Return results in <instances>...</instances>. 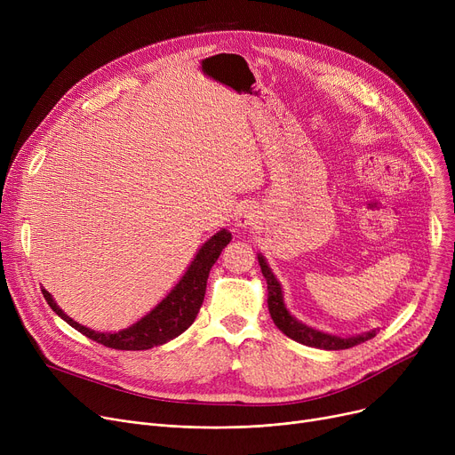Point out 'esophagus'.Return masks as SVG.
Wrapping results in <instances>:
<instances>
[{"label": "esophagus", "instance_id": "obj_1", "mask_svg": "<svg viewBox=\"0 0 455 455\" xmlns=\"http://www.w3.org/2000/svg\"><path fill=\"white\" fill-rule=\"evenodd\" d=\"M256 220H258L256 210L252 206H249V204L240 208V212H237V215H235V223H237V227H242V228H245L249 225H254Z\"/></svg>", "mask_w": 455, "mask_h": 455}]
</instances>
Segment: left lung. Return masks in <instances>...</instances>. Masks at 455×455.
<instances>
[{"mask_svg":"<svg viewBox=\"0 0 455 455\" xmlns=\"http://www.w3.org/2000/svg\"><path fill=\"white\" fill-rule=\"evenodd\" d=\"M261 273H264L266 280H267V306H269V314L271 319L275 321V324L278 326V330H282L285 336L307 345V347H315V348H324V350H343V348H350L360 343H365L367 339L374 338L376 331H369L363 333V336H355V338H338V336H330V333L319 331L309 328L302 323H299L288 309L283 306V297H282V288L278 280L275 278V275L271 273L269 266L266 264L264 256H258Z\"/></svg>","mask_w":455,"mask_h":455,"instance_id":"obj_1","label":"left lung"}]
</instances>
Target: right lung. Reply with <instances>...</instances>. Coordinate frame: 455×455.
<instances>
[{"instance_id":"add662e5","label":"right lung","mask_w":455,"mask_h":455,"mask_svg":"<svg viewBox=\"0 0 455 455\" xmlns=\"http://www.w3.org/2000/svg\"><path fill=\"white\" fill-rule=\"evenodd\" d=\"M230 240L232 235L227 230H221L215 235H212L210 240L199 249L197 256L194 258V261H191V266L188 267L180 282L175 285L173 291L167 295L151 314H148L136 324L122 331L101 333V331L90 330L86 326H81L79 323H76L62 312V309L57 306V302L53 300V297L45 290H42V295L60 319H64L69 326H74L77 331L83 333V336L93 339L95 343L108 348H116V350H148L180 336V333L188 330L191 323L196 321L204 300L206 280H208L210 269Z\"/></svg>"}]
</instances>
